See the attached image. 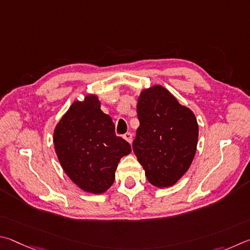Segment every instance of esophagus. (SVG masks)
<instances>
[{
  "instance_id": "34e87169",
  "label": "esophagus",
  "mask_w": 250,
  "mask_h": 250,
  "mask_svg": "<svg viewBox=\"0 0 250 250\" xmlns=\"http://www.w3.org/2000/svg\"><path fill=\"white\" fill-rule=\"evenodd\" d=\"M124 139L125 141H127L129 144H132V141H133V135L130 134V133H126V134H124Z\"/></svg>"
}]
</instances>
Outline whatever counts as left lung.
Listing matches in <instances>:
<instances>
[{"instance_id": "8db88e82", "label": "left lung", "mask_w": 250, "mask_h": 250, "mask_svg": "<svg viewBox=\"0 0 250 250\" xmlns=\"http://www.w3.org/2000/svg\"><path fill=\"white\" fill-rule=\"evenodd\" d=\"M139 127L133 149L147 180L158 188L179 181L193 161L199 137L194 113L161 85L142 91L137 103Z\"/></svg>"}]
</instances>
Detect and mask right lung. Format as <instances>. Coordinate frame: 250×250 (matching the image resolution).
<instances>
[{"label": "right lung", "mask_w": 250, "mask_h": 250, "mask_svg": "<svg viewBox=\"0 0 250 250\" xmlns=\"http://www.w3.org/2000/svg\"><path fill=\"white\" fill-rule=\"evenodd\" d=\"M54 145L67 176L93 194L111 188L121 158L132 151L129 144L115 135L111 116L102 112L94 94L71 104L56 126Z\"/></svg>", "instance_id": "right-lung-1"}]
</instances>
